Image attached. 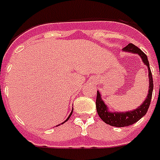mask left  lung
Instances as JSON below:
<instances>
[{
    "label": "left lung",
    "mask_w": 160,
    "mask_h": 160,
    "mask_svg": "<svg viewBox=\"0 0 160 160\" xmlns=\"http://www.w3.org/2000/svg\"><path fill=\"white\" fill-rule=\"evenodd\" d=\"M122 50L124 52H127L138 54L141 57L142 61H143L144 64L148 67L150 86H149V93H148L147 97H146L143 103L140 107L137 108L136 109L132 110V111L124 112H110L107 105L105 104V102L102 100L99 92L97 91L96 109H97L98 116L105 123H107L110 126H112V127H124L131 126L145 116L146 112H147L148 108L150 107V101H151L152 98V93H153V88H154L153 77H152L151 71H150V64H149L147 56L145 55L138 47L135 46L134 44L132 43L128 44L125 48H123Z\"/></svg>",
    "instance_id": "8db88e82"
}]
</instances>
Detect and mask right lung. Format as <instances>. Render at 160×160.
<instances>
[{"instance_id":"obj_1","label":"right lung","mask_w":160,"mask_h":160,"mask_svg":"<svg viewBox=\"0 0 160 160\" xmlns=\"http://www.w3.org/2000/svg\"><path fill=\"white\" fill-rule=\"evenodd\" d=\"M72 112H73V109H72V111H71V114H70V115H69V117H68V118H67V120L65 121V122H62V124H63V123H64V122H67V120H68L69 118H70V117H71V114H72Z\"/></svg>"}]
</instances>
